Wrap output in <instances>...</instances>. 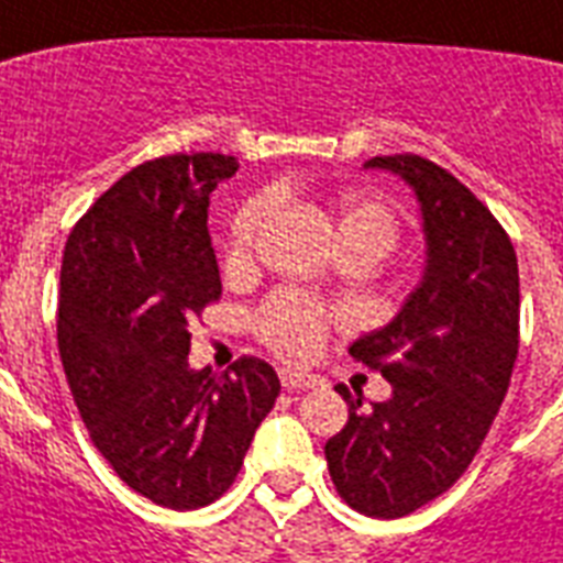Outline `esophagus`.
<instances>
[{"label":"esophagus","mask_w":563,"mask_h":563,"mask_svg":"<svg viewBox=\"0 0 563 563\" xmlns=\"http://www.w3.org/2000/svg\"><path fill=\"white\" fill-rule=\"evenodd\" d=\"M280 384L286 389H318L323 380L311 372H297V369H280Z\"/></svg>","instance_id":"obj_1"}]
</instances>
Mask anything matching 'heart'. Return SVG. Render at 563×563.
Here are the masks:
<instances>
[{
    "instance_id": "obj_1",
    "label": "heart",
    "mask_w": 563,
    "mask_h": 563,
    "mask_svg": "<svg viewBox=\"0 0 563 563\" xmlns=\"http://www.w3.org/2000/svg\"><path fill=\"white\" fill-rule=\"evenodd\" d=\"M268 214H272V202L266 197H254L238 211L229 234L231 263H243L252 254L254 240H257L260 229L266 225ZM338 234L343 245L369 243L386 254L398 240V220L384 202L363 197V194H346L340 200ZM260 325H263V338L268 340L274 352L300 361V357L318 352L325 332V314L320 306L309 303L303 297L277 295L260 314Z\"/></svg>"
}]
</instances>
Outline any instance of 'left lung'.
<instances>
[{
	"mask_svg": "<svg viewBox=\"0 0 563 563\" xmlns=\"http://www.w3.org/2000/svg\"><path fill=\"white\" fill-rule=\"evenodd\" d=\"M363 168L400 177L415 194L427 260L386 325L349 352L391 384L361 409L346 386V427L325 461L349 507L404 518L464 475L509 389L518 357V257L484 202L441 165L415 154L372 157Z\"/></svg>",
	"mask_w": 563,
	"mask_h": 563,
	"instance_id": "obj_1",
	"label": "left lung"
}]
</instances>
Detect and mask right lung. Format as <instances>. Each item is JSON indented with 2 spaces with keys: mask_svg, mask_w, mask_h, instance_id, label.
I'll use <instances>...</instances> for the list:
<instances>
[{
  "mask_svg": "<svg viewBox=\"0 0 563 563\" xmlns=\"http://www.w3.org/2000/svg\"><path fill=\"white\" fill-rule=\"evenodd\" d=\"M240 165L174 154L136 165L70 231L56 340L91 441L134 493L200 509L238 478L280 395L277 372L191 369L188 320L220 297L209 197Z\"/></svg>",
  "mask_w": 563,
  "mask_h": 563,
  "instance_id": "1",
  "label": "right lung"
}]
</instances>
